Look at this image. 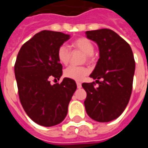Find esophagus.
<instances>
[{"label":"esophagus","instance_id":"1","mask_svg":"<svg viewBox=\"0 0 148 148\" xmlns=\"http://www.w3.org/2000/svg\"><path fill=\"white\" fill-rule=\"evenodd\" d=\"M77 88H81L82 87V83L81 82H77Z\"/></svg>","mask_w":148,"mask_h":148}]
</instances>
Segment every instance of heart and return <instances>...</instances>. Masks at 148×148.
<instances>
[{"mask_svg": "<svg viewBox=\"0 0 148 148\" xmlns=\"http://www.w3.org/2000/svg\"><path fill=\"white\" fill-rule=\"evenodd\" d=\"M71 46L80 50L82 51L87 57L89 58L90 55H92L94 51V46L92 42L86 38H78L73 41ZM57 56H58V61L61 62L62 64H67L70 60L71 57V51L70 49L68 48L66 45L60 46L58 49L57 52ZM89 73V71L86 68L82 67V66H70L64 71L65 77L71 78L75 81H82Z\"/></svg>", "mask_w": 148, "mask_h": 148, "instance_id": "heart-1", "label": "heart"}]
</instances>
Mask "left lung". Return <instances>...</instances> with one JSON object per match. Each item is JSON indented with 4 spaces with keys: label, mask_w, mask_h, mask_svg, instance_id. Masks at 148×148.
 I'll use <instances>...</instances> for the list:
<instances>
[{
    "label": "left lung",
    "mask_w": 148,
    "mask_h": 148,
    "mask_svg": "<svg viewBox=\"0 0 148 148\" xmlns=\"http://www.w3.org/2000/svg\"><path fill=\"white\" fill-rule=\"evenodd\" d=\"M86 35L99 49V59L90 74L99 86L82 83L87 94L84 105L90 118L109 122L122 114L130 99L136 68L133 53L129 44L110 29L87 31Z\"/></svg>",
    "instance_id": "8db88e82"
}]
</instances>
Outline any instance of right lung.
<instances>
[{
  "instance_id": "right-lung-1",
  "label": "right lung",
  "mask_w": 148,
  "mask_h": 148,
  "mask_svg": "<svg viewBox=\"0 0 148 148\" xmlns=\"http://www.w3.org/2000/svg\"><path fill=\"white\" fill-rule=\"evenodd\" d=\"M70 38L59 32L42 31L25 42L17 55L14 71L21 105L41 126H55L64 120L77 89L75 81L68 77L54 85L49 80L61 77L62 66L57 52Z\"/></svg>"
}]
</instances>
